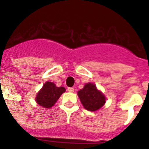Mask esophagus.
<instances>
[{"label":"esophagus","mask_w":149,"mask_h":149,"mask_svg":"<svg viewBox=\"0 0 149 149\" xmlns=\"http://www.w3.org/2000/svg\"><path fill=\"white\" fill-rule=\"evenodd\" d=\"M67 91L70 93H72V92H74V88H72V87H68Z\"/></svg>","instance_id":"1"}]
</instances>
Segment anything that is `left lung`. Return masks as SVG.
Returning <instances> with one entry per match:
<instances>
[{"instance_id":"left-lung-1","label":"left lung","mask_w":149,"mask_h":149,"mask_svg":"<svg viewBox=\"0 0 149 149\" xmlns=\"http://www.w3.org/2000/svg\"><path fill=\"white\" fill-rule=\"evenodd\" d=\"M78 97L84 108L90 111H96L104 106L106 98L101 91L97 90L95 84L88 83L78 91Z\"/></svg>"}]
</instances>
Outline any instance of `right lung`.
<instances>
[{"instance_id": "obj_1", "label": "right lung", "mask_w": 149, "mask_h": 149, "mask_svg": "<svg viewBox=\"0 0 149 149\" xmlns=\"http://www.w3.org/2000/svg\"><path fill=\"white\" fill-rule=\"evenodd\" d=\"M65 91V89L63 86L58 87L54 83L47 81L37 93L36 100L40 106L51 108Z\"/></svg>"}]
</instances>
